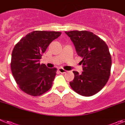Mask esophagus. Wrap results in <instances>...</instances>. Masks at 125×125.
Masks as SVG:
<instances>
[{"mask_svg":"<svg viewBox=\"0 0 125 125\" xmlns=\"http://www.w3.org/2000/svg\"><path fill=\"white\" fill-rule=\"evenodd\" d=\"M58 71H59L60 73H62V74L66 73V71L65 70V69H64L63 68H58Z\"/></svg>","mask_w":125,"mask_h":125,"instance_id":"34e87169","label":"esophagus"}]
</instances>
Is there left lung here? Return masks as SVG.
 Wrapping results in <instances>:
<instances>
[{"label": "left lung", "mask_w": 125, "mask_h": 125, "mask_svg": "<svg viewBox=\"0 0 125 125\" xmlns=\"http://www.w3.org/2000/svg\"><path fill=\"white\" fill-rule=\"evenodd\" d=\"M73 42L78 56L83 58L81 74L73 71L74 78L69 83L75 92L91 96L102 89L110 76L111 57L106 42L91 32H65Z\"/></svg>", "instance_id": "1"}]
</instances>
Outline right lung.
Instances as JSON below:
<instances>
[{
    "label": "right lung",
    "mask_w": 125,
    "mask_h": 125,
    "mask_svg": "<svg viewBox=\"0 0 125 125\" xmlns=\"http://www.w3.org/2000/svg\"><path fill=\"white\" fill-rule=\"evenodd\" d=\"M61 32L36 31L27 34L15 44L10 67L15 81L22 91L33 96L42 95L52 86L57 69L40 64L42 54Z\"/></svg>",
    "instance_id": "right-lung-1"
}]
</instances>
